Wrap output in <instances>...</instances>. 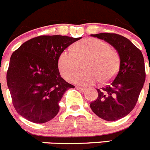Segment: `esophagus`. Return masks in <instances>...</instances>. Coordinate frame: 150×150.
Wrapping results in <instances>:
<instances>
[{
    "instance_id": "obj_1",
    "label": "esophagus",
    "mask_w": 150,
    "mask_h": 150,
    "mask_svg": "<svg viewBox=\"0 0 150 150\" xmlns=\"http://www.w3.org/2000/svg\"><path fill=\"white\" fill-rule=\"evenodd\" d=\"M76 88L77 90H79V91H81V92H84V91H86V88H81V87H79V86H76Z\"/></svg>"
}]
</instances>
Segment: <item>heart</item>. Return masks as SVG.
I'll list each match as a JSON object with an SVG mask.
<instances>
[{
    "instance_id": "obj_1",
    "label": "heart",
    "mask_w": 150,
    "mask_h": 150,
    "mask_svg": "<svg viewBox=\"0 0 150 150\" xmlns=\"http://www.w3.org/2000/svg\"><path fill=\"white\" fill-rule=\"evenodd\" d=\"M83 63L85 71L74 75L71 81L87 86L98 81L104 83L116 75L119 58L107 43L96 38L79 41L71 49H66L58 59L59 72L65 79L77 72Z\"/></svg>"
}]
</instances>
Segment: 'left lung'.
I'll list each match as a JSON object with an SVG mask.
<instances>
[{
    "label": "left lung",
    "mask_w": 150,
    "mask_h": 150,
    "mask_svg": "<svg viewBox=\"0 0 150 150\" xmlns=\"http://www.w3.org/2000/svg\"><path fill=\"white\" fill-rule=\"evenodd\" d=\"M91 36L113 46L120 57V69L115 79L104 88H98V98L90 104L91 110L102 120L116 121L126 116L136 105L145 82L144 56L137 46L120 34Z\"/></svg>",
    "instance_id": "1"
}]
</instances>
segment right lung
<instances>
[{"label":"right lung","instance_id":"obj_1","mask_svg":"<svg viewBox=\"0 0 150 150\" xmlns=\"http://www.w3.org/2000/svg\"><path fill=\"white\" fill-rule=\"evenodd\" d=\"M81 38L40 36L25 42L12 54L6 83L18 114L34 123H45L58 114L63 95L74 88L61 76L58 59Z\"/></svg>","mask_w":150,"mask_h":150}]
</instances>
